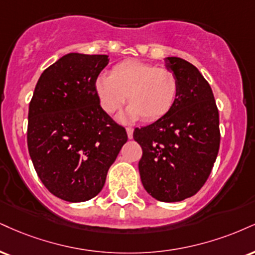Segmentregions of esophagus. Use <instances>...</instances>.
I'll return each instance as SVG.
<instances>
[{
    "instance_id": "obj_1",
    "label": "esophagus",
    "mask_w": 255,
    "mask_h": 255,
    "mask_svg": "<svg viewBox=\"0 0 255 255\" xmlns=\"http://www.w3.org/2000/svg\"><path fill=\"white\" fill-rule=\"evenodd\" d=\"M126 129H127L128 137H129V139H131V137H133V130H134V128H133V127H127V128H126Z\"/></svg>"
}]
</instances>
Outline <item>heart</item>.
I'll return each instance as SVG.
<instances>
[{
	"label": "heart",
	"mask_w": 255,
	"mask_h": 255,
	"mask_svg": "<svg viewBox=\"0 0 255 255\" xmlns=\"http://www.w3.org/2000/svg\"><path fill=\"white\" fill-rule=\"evenodd\" d=\"M98 101L108 114H114L126 102L130 104L121 120L154 121L167 114L176 103L179 82L167 67H158L139 60L116 64L112 75L101 73L95 82Z\"/></svg>",
	"instance_id": "heart-1"
}]
</instances>
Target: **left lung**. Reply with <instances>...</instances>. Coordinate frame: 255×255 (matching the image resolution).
Instances as JSON below:
<instances>
[{
	"label": "left lung",
	"mask_w": 255,
	"mask_h": 255,
	"mask_svg": "<svg viewBox=\"0 0 255 255\" xmlns=\"http://www.w3.org/2000/svg\"><path fill=\"white\" fill-rule=\"evenodd\" d=\"M179 93L170 112L133 137L142 148L139 172L143 188L161 202H179L197 194L213 170L220 148V120L209 83L197 67L166 58Z\"/></svg>",
	"instance_id": "1"
}]
</instances>
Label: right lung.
<instances>
[{"instance_id": "add662e5", "label": "right lung", "mask_w": 255, "mask_h": 255, "mask_svg": "<svg viewBox=\"0 0 255 255\" xmlns=\"http://www.w3.org/2000/svg\"><path fill=\"white\" fill-rule=\"evenodd\" d=\"M106 54L70 53L40 76L29 102L27 145L38 176L67 202L95 197L127 142L125 127L101 107L95 82Z\"/></svg>"}]
</instances>
